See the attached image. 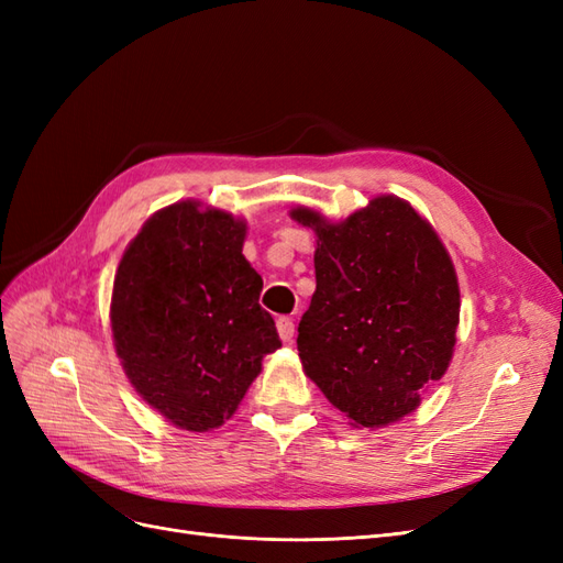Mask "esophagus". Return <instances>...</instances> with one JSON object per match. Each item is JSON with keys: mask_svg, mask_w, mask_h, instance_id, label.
<instances>
[{"mask_svg": "<svg viewBox=\"0 0 563 563\" xmlns=\"http://www.w3.org/2000/svg\"><path fill=\"white\" fill-rule=\"evenodd\" d=\"M277 331H279V335H282L284 343H291V340H294V333H296V323H294V319H291V317H279V319H277Z\"/></svg>", "mask_w": 563, "mask_h": 563, "instance_id": "34e87169", "label": "esophagus"}]
</instances>
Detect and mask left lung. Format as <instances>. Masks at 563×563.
I'll return each mask as SVG.
<instances>
[{
	"label": "left lung",
	"instance_id": "left-lung-1",
	"mask_svg": "<svg viewBox=\"0 0 563 563\" xmlns=\"http://www.w3.org/2000/svg\"><path fill=\"white\" fill-rule=\"evenodd\" d=\"M291 216L317 232V291L298 327L305 373L362 428L416 411L455 345L460 291L444 244L397 197L338 225L310 209Z\"/></svg>",
	"mask_w": 563,
	"mask_h": 563
}]
</instances>
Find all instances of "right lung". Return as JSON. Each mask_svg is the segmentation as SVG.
Returning <instances> with one entry per match:
<instances>
[{"instance_id": "1", "label": "right lung", "mask_w": 563, "mask_h": 563, "mask_svg": "<svg viewBox=\"0 0 563 563\" xmlns=\"http://www.w3.org/2000/svg\"><path fill=\"white\" fill-rule=\"evenodd\" d=\"M244 234L230 213L180 201L147 220L117 267L119 360L139 395L183 430L223 424L282 345Z\"/></svg>"}]
</instances>
